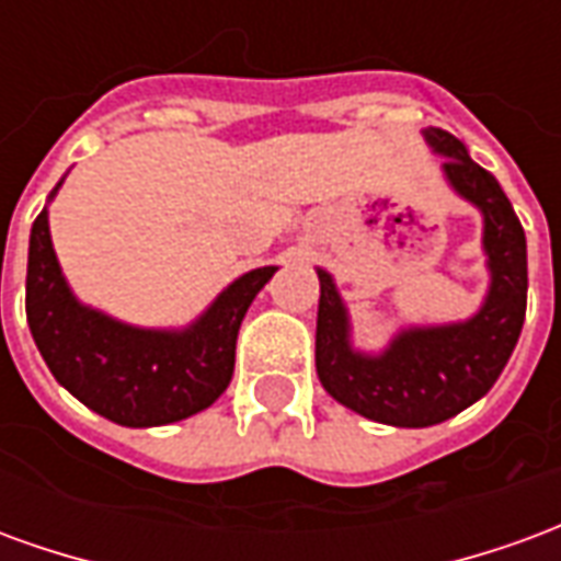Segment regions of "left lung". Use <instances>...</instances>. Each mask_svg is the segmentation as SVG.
<instances>
[{
  "instance_id": "8db88e82",
  "label": "left lung",
  "mask_w": 561,
  "mask_h": 561,
  "mask_svg": "<svg viewBox=\"0 0 561 561\" xmlns=\"http://www.w3.org/2000/svg\"><path fill=\"white\" fill-rule=\"evenodd\" d=\"M423 140L442 156L445 183L481 213L490 285L481 309L466 321L412 324L378 354L352 342V316L328 270L318 267L321 300L316 369L330 397L388 426H433L486 397L514 352L526 318V233L490 171L471 161L450 131L426 128Z\"/></svg>"
}]
</instances>
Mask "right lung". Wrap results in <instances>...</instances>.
Segmentation results:
<instances>
[{
  "label": "right lung",
  "instance_id": "1",
  "mask_svg": "<svg viewBox=\"0 0 561 561\" xmlns=\"http://www.w3.org/2000/svg\"><path fill=\"white\" fill-rule=\"evenodd\" d=\"M276 270L243 273L185 328H138L75 297L44 207L30 233L26 321L47 369L87 409L119 426H164L209 409L231 385L245 309Z\"/></svg>",
  "mask_w": 561,
  "mask_h": 561
}]
</instances>
